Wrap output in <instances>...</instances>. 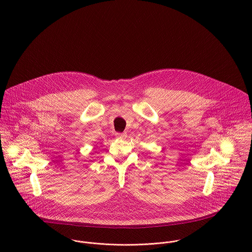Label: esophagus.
Returning a JSON list of instances; mask_svg holds the SVG:
<instances>
[{"mask_svg":"<svg viewBox=\"0 0 252 252\" xmlns=\"http://www.w3.org/2000/svg\"><path fill=\"white\" fill-rule=\"evenodd\" d=\"M115 136H116V138L123 140V139H125L127 137V134L126 133H116Z\"/></svg>","mask_w":252,"mask_h":252,"instance_id":"34e87169","label":"esophagus"}]
</instances>
